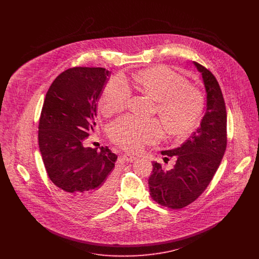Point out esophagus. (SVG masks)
Listing matches in <instances>:
<instances>
[{
  "label": "esophagus",
  "instance_id": "esophagus-1",
  "mask_svg": "<svg viewBox=\"0 0 259 259\" xmlns=\"http://www.w3.org/2000/svg\"><path fill=\"white\" fill-rule=\"evenodd\" d=\"M123 158L124 160L127 161V162H134V161L137 160L136 156L130 155V154H124Z\"/></svg>",
  "mask_w": 259,
  "mask_h": 259
}]
</instances>
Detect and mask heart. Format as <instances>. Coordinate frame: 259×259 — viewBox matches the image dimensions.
Instances as JSON below:
<instances>
[{"label": "heart", "mask_w": 259, "mask_h": 259, "mask_svg": "<svg viewBox=\"0 0 259 259\" xmlns=\"http://www.w3.org/2000/svg\"><path fill=\"white\" fill-rule=\"evenodd\" d=\"M141 90L157 101V111L167 129L176 135L191 132L200 121L205 101L197 89L170 68L157 66L136 74ZM131 90L122 75H116L107 83L100 98V108L110 115L123 110L130 98ZM163 126L156 119H141L126 115L112 122L111 140L130 151H140L148 144L159 141Z\"/></svg>", "instance_id": "obj_1"}]
</instances>
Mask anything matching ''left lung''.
I'll return each mask as SVG.
<instances>
[{
    "mask_svg": "<svg viewBox=\"0 0 259 259\" xmlns=\"http://www.w3.org/2000/svg\"><path fill=\"white\" fill-rule=\"evenodd\" d=\"M206 90V110L200 127L180 148L163 150V159L174 157L171 170L153 162L148 179L151 198L161 206L182 209L195 201L207 188L225 152L227 114L222 89L208 69L193 62Z\"/></svg>",
    "mask_w": 259,
    "mask_h": 259,
    "instance_id": "1",
    "label": "left lung"
}]
</instances>
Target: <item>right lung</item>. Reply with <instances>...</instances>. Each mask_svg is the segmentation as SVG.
Returning <instances> with one entry per match:
<instances>
[{
	"label": "right lung",
	"mask_w": 259,
	"mask_h": 259,
	"mask_svg": "<svg viewBox=\"0 0 259 259\" xmlns=\"http://www.w3.org/2000/svg\"><path fill=\"white\" fill-rule=\"evenodd\" d=\"M110 72L68 69L46 95L38 123V147L46 170L59 193L74 208L93 212L107 207L115 190L117 155L108 147L84 148L95 132L97 101Z\"/></svg>",
	"instance_id": "right-lung-1"
}]
</instances>
